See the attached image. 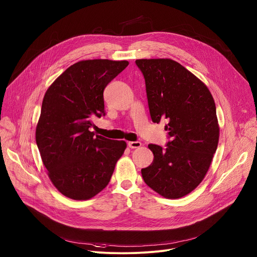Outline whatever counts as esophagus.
I'll return each instance as SVG.
<instances>
[{
  "instance_id": "34e87169",
  "label": "esophagus",
  "mask_w": 257,
  "mask_h": 257,
  "mask_svg": "<svg viewBox=\"0 0 257 257\" xmlns=\"http://www.w3.org/2000/svg\"><path fill=\"white\" fill-rule=\"evenodd\" d=\"M128 146L130 149H138L141 146V142H139V141H130V142H128Z\"/></svg>"
}]
</instances>
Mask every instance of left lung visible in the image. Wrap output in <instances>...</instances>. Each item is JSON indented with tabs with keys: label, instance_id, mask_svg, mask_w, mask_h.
<instances>
[{
	"label": "left lung",
	"instance_id": "obj_1",
	"mask_svg": "<svg viewBox=\"0 0 257 257\" xmlns=\"http://www.w3.org/2000/svg\"><path fill=\"white\" fill-rule=\"evenodd\" d=\"M142 72L154 123L167 120L166 149L149 144L154 162L141 170L146 185L166 198L189 194L203 180L216 151L219 128L207 86L171 59L135 61Z\"/></svg>",
	"mask_w": 257,
	"mask_h": 257
}]
</instances>
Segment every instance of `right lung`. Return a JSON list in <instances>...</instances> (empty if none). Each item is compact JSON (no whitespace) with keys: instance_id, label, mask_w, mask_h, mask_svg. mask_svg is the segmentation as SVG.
Masks as SVG:
<instances>
[{"instance_id":"obj_1","label":"right lung","mask_w":257,"mask_h":257,"mask_svg":"<svg viewBox=\"0 0 257 257\" xmlns=\"http://www.w3.org/2000/svg\"><path fill=\"white\" fill-rule=\"evenodd\" d=\"M128 61L86 60L70 66L48 88L35 140L54 186L66 197L90 199L107 184L126 142L95 135L105 115L103 90Z\"/></svg>"}]
</instances>
